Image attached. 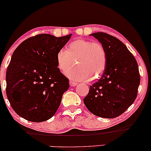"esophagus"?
<instances>
[{
	"instance_id": "1",
	"label": "esophagus",
	"mask_w": 151,
	"mask_h": 151,
	"mask_svg": "<svg viewBox=\"0 0 151 151\" xmlns=\"http://www.w3.org/2000/svg\"><path fill=\"white\" fill-rule=\"evenodd\" d=\"M70 86H75L77 85V83L74 82V81H70Z\"/></svg>"
}]
</instances>
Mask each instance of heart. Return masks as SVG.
I'll list each match as a JSON object with an SVG mask.
<instances>
[{"label": "heart", "instance_id": "b5f03b06", "mask_svg": "<svg viewBox=\"0 0 151 151\" xmlns=\"http://www.w3.org/2000/svg\"><path fill=\"white\" fill-rule=\"evenodd\" d=\"M106 52L103 45L86 39H77L71 42L67 50H61L57 55L59 70H70L76 60L77 65L66 73L74 81H89L98 79L106 65Z\"/></svg>", "mask_w": 151, "mask_h": 151}]
</instances>
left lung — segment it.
<instances>
[{
  "mask_svg": "<svg viewBox=\"0 0 151 151\" xmlns=\"http://www.w3.org/2000/svg\"><path fill=\"white\" fill-rule=\"evenodd\" d=\"M104 47L106 65L101 77L90 86L84 103L97 116L114 119L134 102L140 84L137 62L126 46L105 32L91 34Z\"/></svg>",
  "mask_w": 151,
  "mask_h": 151,
  "instance_id": "obj_1",
  "label": "left lung"
}]
</instances>
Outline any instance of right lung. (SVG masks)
I'll use <instances>...</instances> for the list:
<instances>
[{"label":"right lung","mask_w":151,"mask_h":151,"mask_svg":"<svg viewBox=\"0 0 151 151\" xmlns=\"http://www.w3.org/2000/svg\"><path fill=\"white\" fill-rule=\"evenodd\" d=\"M71 36L37 35L15 49L6 72V95L20 116L42 122L56 113L70 86L57 65V55Z\"/></svg>","instance_id":"right-lung-1"}]
</instances>
